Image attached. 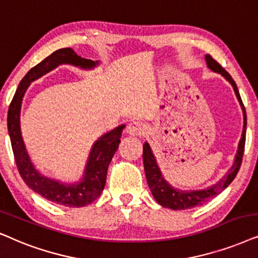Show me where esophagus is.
I'll use <instances>...</instances> for the list:
<instances>
[{"instance_id": "esophagus-1", "label": "esophagus", "mask_w": 258, "mask_h": 258, "mask_svg": "<svg viewBox=\"0 0 258 258\" xmlns=\"http://www.w3.org/2000/svg\"><path fill=\"white\" fill-rule=\"evenodd\" d=\"M125 132L128 135L132 136H141L145 135L147 132V126L141 122H132L126 126Z\"/></svg>"}]
</instances>
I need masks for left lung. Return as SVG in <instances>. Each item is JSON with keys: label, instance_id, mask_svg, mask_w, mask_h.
Instances as JSON below:
<instances>
[{"label": "left lung", "instance_id": "1", "mask_svg": "<svg viewBox=\"0 0 258 258\" xmlns=\"http://www.w3.org/2000/svg\"><path fill=\"white\" fill-rule=\"evenodd\" d=\"M205 60L207 68H209L211 71L219 73L220 76H223L233 88V91H235V95L237 97V99H238L239 105L243 111L242 137H240L239 140L238 149H237L235 159H233L232 166L230 167V169L227 170L225 175H224L219 181L206 187V188L193 190L180 189L170 185V183L163 178L161 169H160L158 162H156V159L155 156H154L153 150L150 148L149 143L145 142V145H143V165H145L147 182H148L150 192H152V195L154 198H155L156 202H158L161 206L167 207V209H172L176 211L192 209V207L200 206L203 205L204 203L209 202L210 199L215 198L216 196H218L223 189H225L226 187L232 182V180L236 178L237 173H238L240 163H242L244 145H245L246 112L245 109H244L242 99H240L238 89H237V85L235 80L232 79V77L230 76L229 73H227L225 70L212 58V56L210 54H206Z\"/></svg>", "mask_w": 258, "mask_h": 258}]
</instances>
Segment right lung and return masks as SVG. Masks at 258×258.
<instances>
[{"instance_id":"add662e5","label":"right lung","mask_w":258,"mask_h":258,"mask_svg":"<svg viewBox=\"0 0 258 258\" xmlns=\"http://www.w3.org/2000/svg\"><path fill=\"white\" fill-rule=\"evenodd\" d=\"M60 65H71L82 70H93L99 65V61L82 58L72 48H61L53 52L51 55L29 70L20 82L9 105L8 118H7L8 133L16 166L27 186L49 202L68 207H83L95 202L102 195L106 181L108 167L111 162L113 154L118 149L122 132L125 125L121 124L116 126L98 137V140L91 147L84 173L78 181L62 182L39 172L27 152L22 137L21 121H20L22 100L32 82L47 75Z\"/></svg>"}]
</instances>
